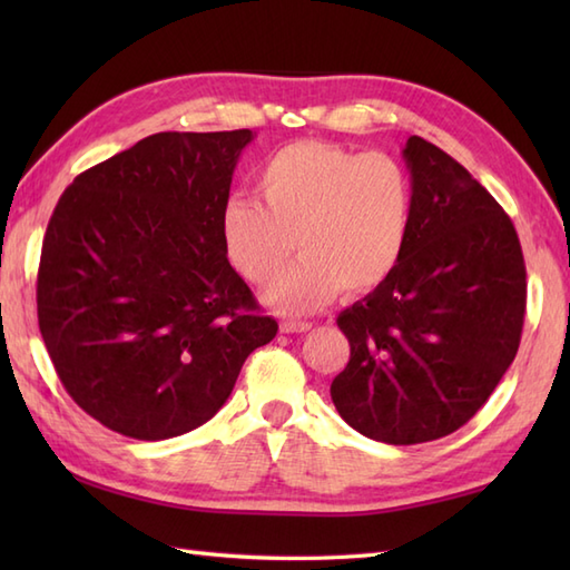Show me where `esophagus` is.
Masks as SVG:
<instances>
[{
	"mask_svg": "<svg viewBox=\"0 0 570 570\" xmlns=\"http://www.w3.org/2000/svg\"><path fill=\"white\" fill-rule=\"evenodd\" d=\"M278 328H282V333H306L313 328V325L308 321H282L278 323Z\"/></svg>",
	"mask_w": 570,
	"mask_h": 570,
	"instance_id": "1",
	"label": "esophagus"
}]
</instances>
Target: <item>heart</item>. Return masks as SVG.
Instances as JSON below:
<instances>
[{"label":"heart","instance_id":"b5f03b06","mask_svg":"<svg viewBox=\"0 0 570 570\" xmlns=\"http://www.w3.org/2000/svg\"><path fill=\"white\" fill-rule=\"evenodd\" d=\"M254 186L259 203L235 198L225 205L223 249L242 278L266 286L296 242L301 262L266 292L276 311L308 313L341 292H377L404 257L414 186L390 154L292 141L266 156Z\"/></svg>","mask_w":570,"mask_h":570}]
</instances>
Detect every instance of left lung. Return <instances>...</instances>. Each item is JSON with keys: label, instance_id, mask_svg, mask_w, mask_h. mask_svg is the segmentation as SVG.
<instances>
[{"label": "left lung", "instance_id": "1", "mask_svg": "<svg viewBox=\"0 0 570 570\" xmlns=\"http://www.w3.org/2000/svg\"><path fill=\"white\" fill-rule=\"evenodd\" d=\"M409 245L390 282L337 316L350 362L331 396L367 439L414 445L488 402L522 341L527 266L502 205L435 144L409 137Z\"/></svg>", "mask_w": 570, "mask_h": 570}]
</instances>
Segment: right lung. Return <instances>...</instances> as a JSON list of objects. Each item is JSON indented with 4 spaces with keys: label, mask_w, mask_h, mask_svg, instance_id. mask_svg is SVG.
<instances>
[{
    "label": "right lung",
    "mask_w": 570,
    "mask_h": 570,
    "mask_svg": "<svg viewBox=\"0 0 570 570\" xmlns=\"http://www.w3.org/2000/svg\"><path fill=\"white\" fill-rule=\"evenodd\" d=\"M252 139L159 131L76 176L48 220L39 328L72 402L110 431L164 441L203 426L278 331L220 235Z\"/></svg>",
    "instance_id": "add662e5"
}]
</instances>
